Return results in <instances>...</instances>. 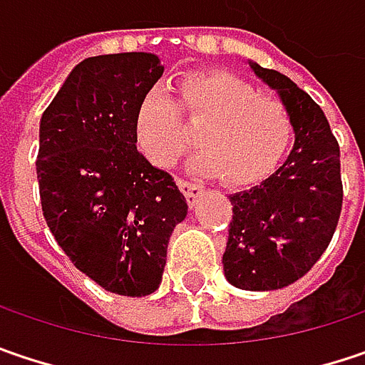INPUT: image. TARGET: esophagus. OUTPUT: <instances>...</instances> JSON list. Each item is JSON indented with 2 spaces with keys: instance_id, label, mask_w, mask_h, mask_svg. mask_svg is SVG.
I'll return each mask as SVG.
<instances>
[{
  "instance_id": "1",
  "label": "esophagus",
  "mask_w": 365,
  "mask_h": 365,
  "mask_svg": "<svg viewBox=\"0 0 365 365\" xmlns=\"http://www.w3.org/2000/svg\"><path fill=\"white\" fill-rule=\"evenodd\" d=\"M180 185H182V190L185 192V196H187V200H196L200 194H202V183L200 182H196V180H182L180 182Z\"/></svg>"
}]
</instances>
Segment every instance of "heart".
I'll use <instances>...</instances> for the list:
<instances>
[{
    "label": "heart",
    "instance_id": "heart-1",
    "mask_svg": "<svg viewBox=\"0 0 365 365\" xmlns=\"http://www.w3.org/2000/svg\"><path fill=\"white\" fill-rule=\"evenodd\" d=\"M192 128L204 130L206 153L198 159L204 173L247 185L268 178L285 157L293 115L283 101L264 97L254 84L229 72L190 76L182 84V111L163 86H153L140 101L134 136L153 165L171 167L190 153L198 144Z\"/></svg>",
    "mask_w": 365,
    "mask_h": 365
}]
</instances>
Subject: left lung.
<instances>
[{
	"label": "left lung",
	"mask_w": 365,
	"mask_h": 365,
	"mask_svg": "<svg viewBox=\"0 0 365 365\" xmlns=\"http://www.w3.org/2000/svg\"><path fill=\"white\" fill-rule=\"evenodd\" d=\"M291 109L295 144L260 185L233 194L223 270L233 287H287L329 247L343 206L341 153L322 109L293 80L250 61Z\"/></svg>",
	"instance_id": "obj_1"
}]
</instances>
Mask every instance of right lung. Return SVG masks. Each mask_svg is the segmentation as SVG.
I'll list each match as a JSON object with an SVG mask.
<instances>
[{
  "label": "right lung",
  "mask_w": 365,
  "mask_h": 365,
  "mask_svg": "<svg viewBox=\"0 0 365 365\" xmlns=\"http://www.w3.org/2000/svg\"><path fill=\"white\" fill-rule=\"evenodd\" d=\"M161 76L153 53L88 57L38 130V194L55 242L80 272L128 297L159 289L169 237L187 215L173 178L136 148V109Z\"/></svg>",
  "instance_id": "obj_1"
}]
</instances>
